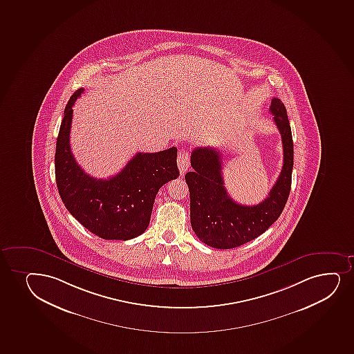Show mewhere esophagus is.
<instances>
[{
  "label": "esophagus",
  "instance_id": "34e87169",
  "mask_svg": "<svg viewBox=\"0 0 354 354\" xmlns=\"http://www.w3.org/2000/svg\"><path fill=\"white\" fill-rule=\"evenodd\" d=\"M189 167H190V155L187 153V151L182 150L178 155V167L180 175L183 176Z\"/></svg>",
  "mask_w": 354,
  "mask_h": 354
}]
</instances>
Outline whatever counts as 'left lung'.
<instances>
[{
	"label": "left lung",
	"instance_id": "8db88e82",
	"mask_svg": "<svg viewBox=\"0 0 354 354\" xmlns=\"http://www.w3.org/2000/svg\"><path fill=\"white\" fill-rule=\"evenodd\" d=\"M270 113L280 131L283 167L268 197L257 205L236 203L227 195L222 176L221 152L212 147L192 151L194 170L185 175L190 192V220L199 240L216 249H232L263 234L283 210L292 185V137L287 111L279 97H272Z\"/></svg>",
	"mask_w": 354,
	"mask_h": 354
}]
</instances>
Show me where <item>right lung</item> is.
<instances>
[{"label": "right lung", "mask_w": 354, "mask_h": 354, "mask_svg": "<svg viewBox=\"0 0 354 354\" xmlns=\"http://www.w3.org/2000/svg\"><path fill=\"white\" fill-rule=\"evenodd\" d=\"M82 92L84 88H79L69 97L57 136L54 159L57 190L67 210L92 234L104 240H131L149 227L159 189L179 176L177 147L155 153L138 152L109 179L87 175L69 145L72 107Z\"/></svg>", "instance_id": "1"}]
</instances>
